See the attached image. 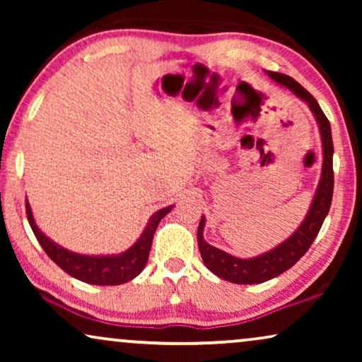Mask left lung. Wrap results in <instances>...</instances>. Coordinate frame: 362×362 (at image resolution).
<instances>
[{
	"mask_svg": "<svg viewBox=\"0 0 362 362\" xmlns=\"http://www.w3.org/2000/svg\"><path fill=\"white\" fill-rule=\"evenodd\" d=\"M265 74L272 81L281 87H286L295 97L303 100L308 105L311 113H313L316 125H318L320 130L321 148H323V165H321L318 186H316L315 196L311 199L310 209L306 212L305 219L301 221V224L296 227V230L288 239L280 242L279 245L264 252V254L250 257V259H242V257L230 255L224 250L217 249L214 245L207 244L204 239L206 217H201L199 227H197V245H199L202 262H204L212 274L237 285L262 284V281L275 279V276H279L280 274L291 269L306 254L310 245L313 244L326 216H328L331 199H333L334 150L328 118H326L323 110H321L318 102L315 100V97L310 92H306L295 78L285 76V74L272 71H265Z\"/></svg>",
	"mask_w": 362,
	"mask_h": 362,
	"instance_id": "1",
	"label": "left lung"
}]
</instances>
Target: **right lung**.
Returning a JSON list of instances; mask_svg holds the SVG:
<instances>
[{"label":"right lung","instance_id":"1","mask_svg":"<svg viewBox=\"0 0 362 362\" xmlns=\"http://www.w3.org/2000/svg\"><path fill=\"white\" fill-rule=\"evenodd\" d=\"M171 209L173 206H168L156 211L148 219L145 229H143L141 235L138 237L135 244L130 249L122 252V254L87 255L69 250L66 247L59 245L57 242L49 239L37 227L36 221H34L31 206L26 201V214L29 226H31L34 235H36V239L39 240L44 252L51 257L52 262H56L64 272H67L74 279L86 281V284L90 285H122L140 275L148 262V255H150L153 235H155L156 227L163 217L168 212H171Z\"/></svg>","mask_w":362,"mask_h":362}]
</instances>
